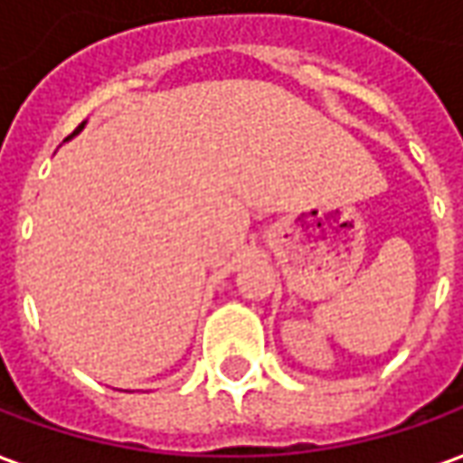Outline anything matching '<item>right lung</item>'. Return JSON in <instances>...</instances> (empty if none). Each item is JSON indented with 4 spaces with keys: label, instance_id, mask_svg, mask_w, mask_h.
<instances>
[{
    "label": "right lung",
    "instance_id": "1",
    "mask_svg": "<svg viewBox=\"0 0 463 463\" xmlns=\"http://www.w3.org/2000/svg\"><path fill=\"white\" fill-rule=\"evenodd\" d=\"M79 130H81V125H79V128H76V130H73V133H79Z\"/></svg>",
    "mask_w": 463,
    "mask_h": 463
}]
</instances>
